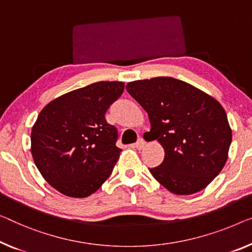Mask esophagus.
Wrapping results in <instances>:
<instances>
[{"instance_id": "obj_1", "label": "esophagus", "mask_w": 252, "mask_h": 252, "mask_svg": "<svg viewBox=\"0 0 252 252\" xmlns=\"http://www.w3.org/2000/svg\"><path fill=\"white\" fill-rule=\"evenodd\" d=\"M133 146H134V148H137V149H142L145 147V140L142 138H139L138 141Z\"/></svg>"}]
</instances>
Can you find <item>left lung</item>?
Returning <instances> with one entry per match:
<instances>
[{"instance_id":"1","label":"left lung","mask_w":252,"mask_h":252,"mask_svg":"<svg viewBox=\"0 0 252 252\" xmlns=\"http://www.w3.org/2000/svg\"><path fill=\"white\" fill-rule=\"evenodd\" d=\"M126 90L148 113L149 136L164 148L162 164L149 168L154 178L174 194L207 187L226 163L232 141L222 105L171 77L129 82Z\"/></svg>"}]
</instances>
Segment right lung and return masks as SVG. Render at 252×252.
<instances>
[{"label": "right lung", "mask_w": 252, "mask_h": 252, "mask_svg": "<svg viewBox=\"0 0 252 252\" xmlns=\"http://www.w3.org/2000/svg\"><path fill=\"white\" fill-rule=\"evenodd\" d=\"M125 90L120 81H99L52 100L32 126V154L43 178L62 194L85 198L108 179L121 149L105 113Z\"/></svg>", "instance_id": "1"}]
</instances>
